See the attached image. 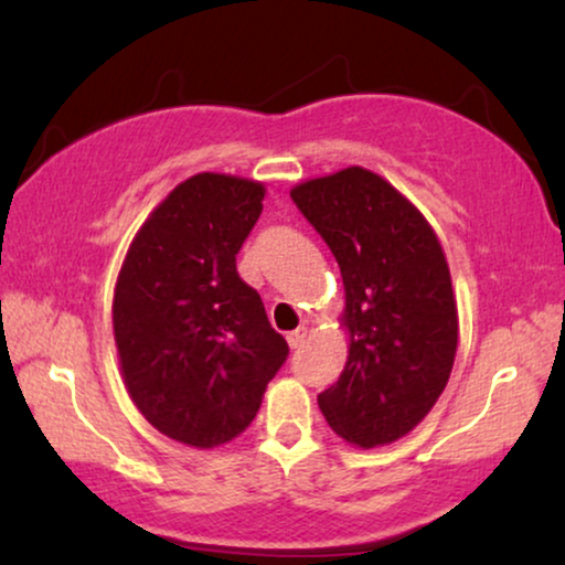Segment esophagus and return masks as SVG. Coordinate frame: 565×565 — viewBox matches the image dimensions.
Segmentation results:
<instances>
[{"instance_id":"esophagus-1","label":"esophagus","mask_w":565,"mask_h":565,"mask_svg":"<svg viewBox=\"0 0 565 565\" xmlns=\"http://www.w3.org/2000/svg\"><path fill=\"white\" fill-rule=\"evenodd\" d=\"M306 337H308V329L298 327L296 331H290V334H288V344L292 347V350H298V347L306 342Z\"/></svg>"}]
</instances>
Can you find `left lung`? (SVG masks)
I'll return each instance as SVG.
<instances>
[{"mask_svg": "<svg viewBox=\"0 0 565 565\" xmlns=\"http://www.w3.org/2000/svg\"><path fill=\"white\" fill-rule=\"evenodd\" d=\"M290 198L344 280L350 358L319 408L347 443H396L437 404L458 350L443 246L393 184L362 167L308 180Z\"/></svg>", "mask_w": 565, "mask_h": 565, "instance_id": "8db88e82", "label": "left lung"}]
</instances>
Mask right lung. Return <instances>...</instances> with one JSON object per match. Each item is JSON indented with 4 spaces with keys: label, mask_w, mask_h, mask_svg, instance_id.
Wrapping results in <instances>:
<instances>
[{
    "label": "right lung",
    "mask_w": 565,
    "mask_h": 565,
    "mask_svg": "<svg viewBox=\"0 0 565 565\" xmlns=\"http://www.w3.org/2000/svg\"><path fill=\"white\" fill-rule=\"evenodd\" d=\"M262 200L259 182L190 177L138 231L115 285L113 329L130 398L161 435L203 450L249 427L290 352L236 273Z\"/></svg>",
    "instance_id": "obj_1"
}]
</instances>
